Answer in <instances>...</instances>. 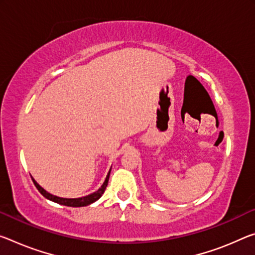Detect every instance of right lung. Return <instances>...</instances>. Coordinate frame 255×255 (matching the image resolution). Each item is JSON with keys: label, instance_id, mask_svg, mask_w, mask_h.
<instances>
[{"label": "right lung", "instance_id": "obj_1", "mask_svg": "<svg viewBox=\"0 0 255 255\" xmlns=\"http://www.w3.org/2000/svg\"><path fill=\"white\" fill-rule=\"evenodd\" d=\"M110 172H111V169H110V170H109V173H108L106 180H104V183L98 189V191L90 194V195H86V196H83V197H78V199H64V197H59V196L52 195V194L46 192L43 187H40V186L37 184V181H36L33 178V177H31V179H33V181H34L36 188L38 189L39 193L42 194V195L45 197V199L50 200L52 202H55V203H58V204L66 205V207L79 208V207H86V205H90L92 203H94L95 201H98L100 197L102 196V194L104 193V191H106V188H107V186H108V181H109V177H110Z\"/></svg>", "mask_w": 255, "mask_h": 255}]
</instances>
